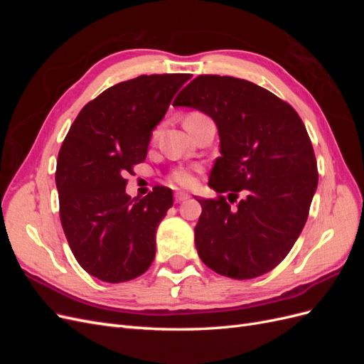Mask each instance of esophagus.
Instances as JSON below:
<instances>
[{
    "label": "esophagus",
    "instance_id": "34e87169",
    "mask_svg": "<svg viewBox=\"0 0 364 364\" xmlns=\"http://www.w3.org/2000/svg\"><path fill=\"white\" fill-rule=\"evenodd\" d=\"M186 199H190V194L185 193V191H176L174 193V200L176 202H183Z\"/></svg>",
    "mask_w": 364,
    "mask_h": 364
}]
</instances>
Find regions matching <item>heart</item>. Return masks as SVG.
Returning a JSON list of instances; mask_svg holds the SVG:
<instances>
[{
  "instance_id": "obj_1",
  "label": "heart",
  "mask_w": 364,
  "mask_h": 364,
  "mask_svg": "<svg viewBox=\"0 0 364 364\" xmlns=\"http://www.w3.org/2000/svg\"><path fill=\"white\" fill-rule=\"evenodd\" d=\"M190 115H196V114H190ZM190 115H188V117H190ZM170 179H171L173 182H176V183L182 185V186H191V185L194 183V173H193V170H190V168L181 167V168H176V170L171 173Z\"/></svg>"
}]
</instances>
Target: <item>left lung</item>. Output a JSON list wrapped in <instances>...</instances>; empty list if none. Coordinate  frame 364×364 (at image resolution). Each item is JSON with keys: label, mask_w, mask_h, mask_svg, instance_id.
<instances>
[{"label": "left lung", "mask_w": 364, "mask_h": 364, "mask_svg": "<svg viewBox=\"0 0 364 364\" xmlns=\"http://www.w3.org/2000/svg\"><path fill=\"white\" fill-rule=\"evenodd\" d=\"M173 106L214 119L220 155L208 185L218 199H197L194 243L209 269L252 279L287 257L305 226L317 188L310 136L294 109L264 87L229 75H199ZM244 199L232 207L237 193Z\"/></svg>", "instance_id": "1"}]
</instances>
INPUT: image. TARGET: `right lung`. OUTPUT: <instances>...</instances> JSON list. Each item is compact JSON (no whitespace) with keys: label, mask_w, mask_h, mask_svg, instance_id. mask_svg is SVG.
Returning <instances> with one entry per match:
<instances>
[{"label":"right lung","mask_w":364,"mask_h":364,"mask_svg":"<svg viewBox=\"0 0 364 364\" xmlns=\"http://www.w3.org/2000/svg\"><path fill=\"white\" fill-rule=\"evenodd\" d=\"M191 74H151L121 82L87 103L59 151L60 222L77 262L103 282L141 277L155 259L156 229L173 191L126 194L124 176L146 159L151 132Z\"/></svg>","instance_id":"right-lung-1"}]
</instances>
